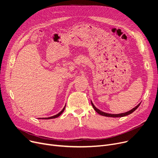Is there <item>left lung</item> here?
I'll list each match as a JSON object with an SVG mask.
<instances>
[{
    "label": "left lung",
    "instance_id": "obj_1",
    "mask_svg": "<svg viewBox=\"0 0 158 158\" xmlns=\"http://www.w3.org/2000/svg\"><path fill=\"white\" fill-rule=\"evenodd\" d=\"M140 103L138 104L136 107H135L134 108H133L132 110H129V111H128V112H125V113L118 114H112L106 113V112H103L100 110L99 109H98L94 106V104L91 102L93 107L94 108V109L99 114H100V115H102V116H107V117H114H114H123V116H127V115H129V114L132 113V112H133L134 110H136L138 109V107L139 106Z\"/></svg>",
    "mask_w": 158,
    "mask_h": 158
}]
</instances>
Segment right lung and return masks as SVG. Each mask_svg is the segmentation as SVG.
Here are the masks:
<instances>
[{
	"label": "right lung",
	"instance_id": "1",
	"mask_svg": "<svg viewBox=\"0 0 158 158\" xmlns=\"http://www.w3.org/2000/svg\"><path fill=\"white\" fill-rule=\"evenodd\" d=\"M65 108V106L64 107V109L62 110V111H60V112H59L58 114H56V115H55V116H53L49 117V118H39V119H52V118H57V117H58L59 116H60V115H61V114H62V112H64V110Z\"/></svg>",
	"mask_w": 158,
	"mask_h": 158
}]
</instances>
